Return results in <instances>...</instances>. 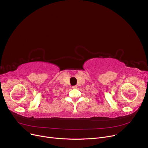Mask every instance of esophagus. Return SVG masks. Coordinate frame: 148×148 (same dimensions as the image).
<instances>
[{
  "instance_id": "obj_1",
  "label": "esophagus",
  "mask_w": 148,
  "mask_h": 148,
  "mask_svg": "<svg viewBox=\"0 0 148 148\" xmlns=\"http://www.w3.org/2000/svg\"><path fill=\"white\" fill-rule=\"evenodd\" d=\"M73 89H76V88H77V85H75V86H73Z\"/></svg>"
}]
</instances>
